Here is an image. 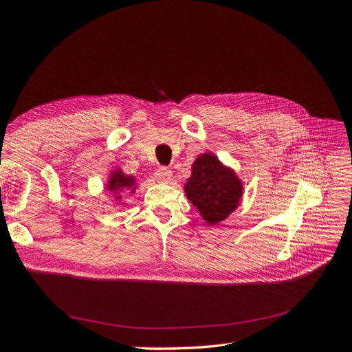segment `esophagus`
Here are the masks:
<instances>
[{"label":"esophagus","mask_w":352,"mask_h":352,"mask_svg":"<svg viewBox=\"0 0 352 352\" xmlns=\"http://www.w3.org/2000/svg\"><path fill=\"white\" fill-rule=\"evenodd\" d=\"M154 175H155V179L160 180V182H168V180L172 179V170L167 167H158Z\"/></svg>","instance_id":"34e87169"}]
</instances>
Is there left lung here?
Masks as SVG:
<instances>
[{"instance_id": "left-lung-1", "label": "left lung", "mask_w": 352, "mask_h": 352, "mask_svg": "<svg viewBox=\"0 0 352 352\" xmlns=\"http://www.w3.org/2000/svg\"><path fill=\"white\" fill-rule=\"evenodd\" d=\"M242 182L232 168L223 166L214 154H201L192 164V175L185 184L186 198L208 225L228 219L239 206Z\"/></svg>"}]
</instances>
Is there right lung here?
<instances>
[{"label": "right lung", "instance_id": "add662e5", "mask_svg": "<svg viewBox=\"0 0 352 352\" xmlns=\"http://www.w3.org/2000/svg\"><path fill=\"white\" fill-rule=\"evenodd\" d=\"M135 188H136L135 177L124 175L120 168H116L110 173L109 184L105 189L110 190L111 194H114V199L120 202L123 199V195L129 192L133 194Z\"/></svg>", "mask_w": 352, "mask_h": 352}]
</instances>
